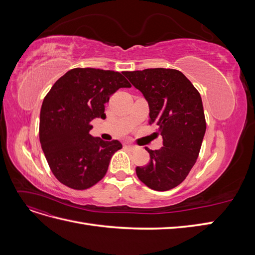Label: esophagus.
I'll list each match as a JSON object with an SVG mask.
<instances>
[{
    "instance_id": "esophagus-1",
    "label": "esophagus",
    "mask_w": 255,
    "mask_h": 255,
    "mask_svg": "<svg viewBox=\"0 0 255 255\" xmlns=\"http://www.w3.org/2000/svg\"><path fill=\"white\" fill-rule=\"evenodd\" d=\"M126 146H127V148L130 149V150H133V151L137 149V146H135V145H133V144H129V143H127V144H126Z\"/></svg>"
}]
</instances>
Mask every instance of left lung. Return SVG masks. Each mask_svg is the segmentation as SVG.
Wrapping results in <instances>:
<instances>
[{"label":"left lung","mask_w":255,"mask_h":255,"mask_svg":"<svg viewBox=\"0 0 255 255\" xmlns=\"http://www.w3.org/2000/svg\"><path fill=\"white\" fill-rule=\"evenodd\" d=\"M149 104L150 125L163 137L159 150H145L149 164L136 174L154 190L165 191L181 184L198 158L206 129L201 96L181 71L154 68L123 72Z\"/></svg>","instance_id":"1"}]
</instances>
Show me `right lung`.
Returning <instances> with one entry per match:
<instances>
[{
	"mask_svg": "<svg viewBox=\"0 0 255 255\" xmlns=\"http://www.w3.org/2000/svg\"><path fill=\"white\" fill-rule=\"evenodd\" d=\"M128 87L130 84L121 73L95 68L72 69L53 85L41 106L39 139L60 183L83 190L103 179L112 156L122 144L91 136V121L105 119L110 97Z\"/></svg>",
	"mask_w": 255,
	"mask_h": 255,
	"instance_id": "add662e5",
	"label": "right lung"
}]
</instances>
